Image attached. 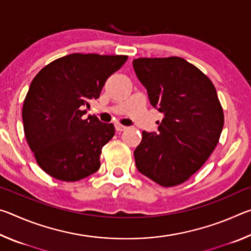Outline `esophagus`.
I'll return each instance as SVG.
<instances>
[{
  "instance_id": "34e87169",
  "label": "esophagus",
  "mask_w": 251,
  "mask_h": 251,
  "mask_svg": "<svg viewBox=\"0 0 251 251\" xmlns=\"http://www.w3.org/2000/svg\"><path fill=\"white\" fill-rule=\"evenodd\" d=\"M115 128H116L117 131H124V130L127 129V127L124 126V125H121V124H116Z\"/></svg>"
}]
</instances>
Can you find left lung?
I'll return each mask as SVG.
<instances>
[{"label":"left lung","instance_id":"left-lung-1","mask_svg":"<svg viewBox=\"0 0 251 251\" xmlns=\"http://www.w3.org/2000/svg\"><path fill=\"white\" fill-rule=\"evenodd\" d=\"M135 73L151 104L164 114L157 133L143 131L134 151L136 167L164 187L188 180L217 146L224 112L214 84L186 59L141 57Z\"/></svg>","mask_w":251,"mask_h":251}]
</instances>
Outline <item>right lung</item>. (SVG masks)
I'll return each instance as SVG.
<instances>
[{"label":"right lung","instance_id":"right-lung-1","mask_svg":"<svg viewBox=\"0 0 251 251\" xmlns=\"http://www.w3.org/2000/svg\"><path fill=\"white\" fill-rule=\"evenodd\" d=\"M127 61L126 55L74 53L43 67L24 100V134L36 163L55 179L77 181L100 167L101 148L115 134L113 124L84 118L90 100Z\"/></svg>","mask_w":251,"mask_h":251}]
</instances>
